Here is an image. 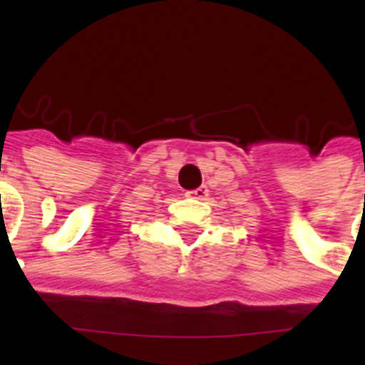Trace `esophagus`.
Here are the masks:
<instances>
[{"mask_svg":"<svg viewBox=\"0 0 365 365\" xmlns=\"http://www.w3.org/2000/svg\"><path fill=\"white\" fill-rule=\"evenodd\" d=\"M207 195H209V189L205 185L196 187V189H192V191L185 192V196H189V198H196V200H205V196Z\"/></svg>","mask_w":365,"mask_h":365,"instance_id":"34e87169","label":"esophagus"}]
</instances>
